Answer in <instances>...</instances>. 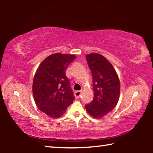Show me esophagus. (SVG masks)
I'll use <instances>...</instances> for the list:
<instances>
[{"mask_svg":"<svg viewBox=\"0 0 153 153\" xmlns=\"http://www.w3.org/2000/svg\"><path fill=\"white\" fill-rule=\"evenodd\" d=\"M81 94H82V92L78 91V90H77V91H76L74 92V96L76 98H78L80 96H81Z\"/></svg>","mask_w":153,"mask_h":153,"instance_id":"esophagus-1","label":"esophagus"}]
</instances>
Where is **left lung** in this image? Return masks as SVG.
Masks as SVG:
<instances>
[{
  "instance_id": "left-lung-1",
  "label": "left lung",
  "mask_w": 153,
  "mask_h": 153,
  "mask_svg": "<svg viewBox=\"0 0 153 153\" xmlns=\"http://www.w3.org/2000/svg\"><path fill=\"white\" fill-rule=\"evenodd\" d=\"M92 72L94 98L85 107L92 117L100 119L117 105L120 94V82L115 69L105 56L98 53L86 55Z\"/></svg>"
}]
</instances>
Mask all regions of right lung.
<instances>
[{"label": "right lung", "instance_id": "1", "mask_svg": "<svg viewBox=\"0 0 153 153\" xmlns=\"http://www.w3.org/2000/svg\"><path fill=\"white\" fill-rule=\"evenodd\" d=\"M75 55L55 53L38 66L33 79V99L39 110L48 117L59 118L75 99L66 69Z\"/></svg>", "mask_w": 153, "mask_h": 153}]
</instances>
